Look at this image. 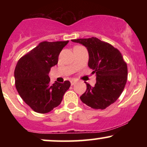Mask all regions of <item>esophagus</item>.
<instances>
[{
  "label": "esophagus",
  "instance_id": "1",
  "mask_svg": "<svg viewBox=\"0 0 147 147\" xmlns=\"http://www.w3.org/2000/svg\"><path fill=\"white\" fill-rule=\"evenodd\" d=\"M76 83H77V81H76L75 79H72V80L70 81V84H71L72 86L75 85V84Z\"/></svg>",
  "mask_w": 147,
  "mask_h": 147
}]
</instances>
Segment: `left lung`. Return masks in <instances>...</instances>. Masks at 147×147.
Listing matches in <instances>:
<instances>
[{"instance_id": "1", "label": "left lung", "mask_w": 147, "mask_h": 147, "mask_svg": "<svg viewBox=\"0 0 147 147\" xmlns=\"http://www.w3.org/2000/svg\"><path fill=\"white\" fill-rule=\"evenodd\" d=\"M86 47L89 54L88 66L96 74V84L87 88L81 100L93 109L104 110L121 95L127 81V64L121 52L110 43L96 37L72 39Z\"/></svg>"}]
</instances>
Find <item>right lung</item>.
<instances>
[{
  "label": "right lung",
  "mask_w": 147,
  "mask_h": 147,
  "mask_svg": "<svg viewBox=\"0 0 147 147\" xmlns=\"http://www.w3.org/2000/svg\"><path fill=\"white\" fill-rule=\"evenodd\" d=\"M66 41L41 42L18 61L14 70L15 86L23 100L35 112L47 113L58 106L70 82L50 84L48 73L58 63Z\"/></svg>",
  "instance_id": "1"
}]
</instances>
